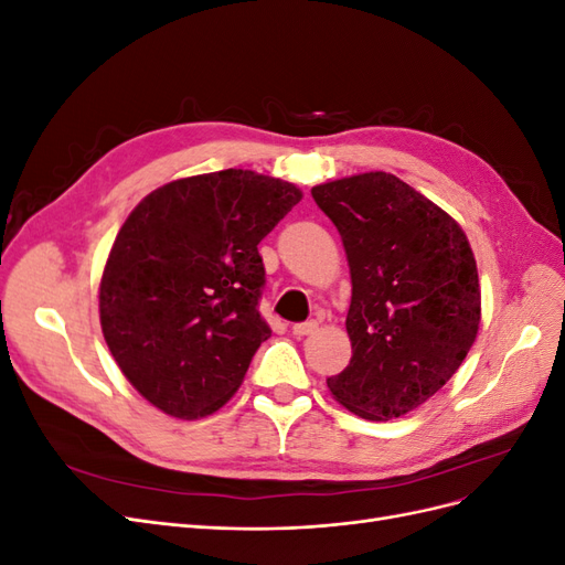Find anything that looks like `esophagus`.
Returning <instances> with one entry per match:
<instances>
[{
    "mask_svg": "<svg viewBox=\"0 0 565 565\" xmlns=\"http://www.w3.org/2000/svg\"><path fill=\"white\" fill-rule=\"evenodd\" d=\"M318 330V322L316 320H306V322H297L295 328H292V332L297 334V337H306V334H313Z\"/></svg>",
    "mask_w": 565,
    "mask_h": 565,
    "instance_id": "34e87169",
    "label": "esophagus"
}]
</instances>
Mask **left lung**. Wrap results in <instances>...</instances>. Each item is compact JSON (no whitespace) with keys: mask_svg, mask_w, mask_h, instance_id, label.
Returning a JSON list of instances; mask_svg holds the SVG:
<instances>
[{"mask_svg":"<svg viewBox=\"0 0 565 565\" xmlns=\"http://www.w3.org/2000/svg\"><path fill=\"white\" fill-rule=\"evenodd\" d=\"M351 268V363L328 377L363 419L429 401L465 361L481 322L473 252L457 221L386 172L316 185Z\"/></svg>","mask_w":565,"mask_h":565,"instance_id":"8db88e82","label":"left lung"}]
</instances>
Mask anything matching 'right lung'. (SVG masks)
I'll return each mask as SVG.
<instances>
[{
	"mask_svg": "<svg viewBox=\"0 0 565 565\" xmlns=\"http://www.w3.org/2000/svg\"><path fill=\"white\" fill-rule=\"evenodd\" d=\"M299 200L292 183L224 169L158 188L119 228L100 328L125 377L162 413L212 415L241 386L270 337L256 245Z\"/></svg>",
	"mask_w": 565,
	"mask_h": 565,
	"instance_id": "obj_1",
	"label": "right lung"
}]
</instances>
